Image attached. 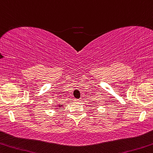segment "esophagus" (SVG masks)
<instances>
[{
    "instance_id": "esophagus-1",
    "label": "esophagus",
    "mask_w": 153,
    "mask_h": 153,
    "mask_svg": "<svg viewBox=\"0 0 153 153\" xmlns=\"http://www.w3.org/2000/svg\"><path fill=\"white\" fill-rule=\"evenodd\" d=\"M74 100L75 101H81V99H76V98H75Z\"/></svg>"
}]
</instances>
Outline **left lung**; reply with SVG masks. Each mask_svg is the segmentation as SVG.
<instances>
[{
	"mask_svg": "<svg viewBox=\"0 0 153 153\" xmlns=\"http://www.w3.org/2000/svg\"><path fill=\"white\" fill-rule=\"evenodd\" d=\"M95 104H96V103H95Z\"/></svg>",
	"mask_w": 153,
	"mask_h": 153,
	"instance_id": "left-lung-1",
	"label": "left lung"
}]
</instances>
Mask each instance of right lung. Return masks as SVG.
<instances>
[{"label": "right lung", "instance_id": "add662e5", "mask_svg": "<svg viewBox=\"0 0 153 153\" xmlns=\"http://www.w3.org/2000/svg\"><path fill=\"white\" fill-rule=\"evenodd\" d=\"M63 105L58 104V105H55V107H56V109H60L61 107H63Z\"/></svg>", "mask_w": 153, "mask_h": 153}]
</instances>
